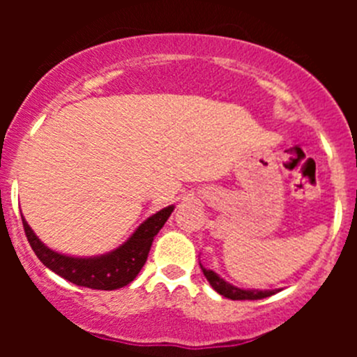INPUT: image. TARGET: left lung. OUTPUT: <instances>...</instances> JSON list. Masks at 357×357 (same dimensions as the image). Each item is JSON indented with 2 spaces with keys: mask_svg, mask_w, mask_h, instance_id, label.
I'll list each match as a JSON object with an SVG mask.
<instances>
[{
  "mask_svg": "<svg viewBox=\"0 0 357 357\" xmlns=\"http://www.w3.org/2000/svg\"><path fill=\"white\" fill-rule=\"evenodd\" d=\"M202 271H204L205 278L207 282L211 283V287L214 289L218 294H221L222 297L231 298V301H259V298H266L269 295L276 294V290H243L238 289V287H233L231 283L225 282L222 278H219L214 271L211 269H205L204 266L200 264Z\"/></svg>",
  "mask_w": 357,
  "mask_h": 357,
  "instance_id": "1",
  "label": "left lung"
}]
</instances>
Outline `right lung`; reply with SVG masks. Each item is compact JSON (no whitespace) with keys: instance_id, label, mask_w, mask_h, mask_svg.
<instances>
[{"instance_id":"1","label":"right lung","mask_w":357,"mask_h":357,"mask_svg":"<svg viewBox=\"0 0 357 357\" xmlns=\"http://www.w3.org/2000/svg\"><path fill=\"white\" fill-rule=\"evenodd\" d=\"M172 211H174V205H169L158 211L157 214L150 215L145 222L138 226L128 242L109 254L96 255V257H70V255L59 254L46 247L34 235L24 218L22 225L34 254L53 273L79 287H88L95 290H117L129 285L142 271L153 238L165 225Z\"/></svg>"}]
</instances>
